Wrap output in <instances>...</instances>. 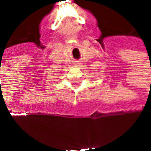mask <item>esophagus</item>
Returning <instances> with one entry per match:
<instances>
[{"label": "esophagus", "instance_id": "34e87169", "mask_svg": "<svg viewBox=\"0 0 151 151\" xmlns=\"http://www.w3.org/2000/svg\"><path fill=\"white\" fill-rule=\"evenodd\" d=\"M80 64H81V63H80V61H76L75 64H74V65H75L76 66H78L79 65H80Z\"/></svg>", "mask_w": 151, "mask_h": 151}]
</instances>
